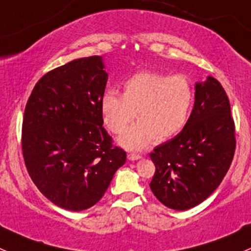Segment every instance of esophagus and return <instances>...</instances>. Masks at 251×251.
Segmentation results:
<instances>
[{
	"label": "esophagus",
	"mask_w": 251,
	"mask_h": 251,
	"mask_svg": "<svg viewBox=\"0 0 251 251\" xmlns=\"http://www.w3.org/2000/svg\"><path fill=\"white\" fill-rule=\"evenodd\" d=\"M127 158H128V160L133 161V160H138V159H141V155L140 154H136V153H130L127 155Z\"/></svg>",
	"instance_id": "1"
}]
</instances>
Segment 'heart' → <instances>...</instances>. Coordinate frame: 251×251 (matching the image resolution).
<instances>
[{
	"instance_id": "b5f03b06",
	"label": "heart",
	"mask_w": 251,
	"mask_h": 251,
	"mask_svg": "<svg viewBox=\"0 0 251 251\" xmlns=\"http://www.w3.org/2000/svg\"><path fill=\"white\" fill-rule=\"evenodd\" d=\"M194 87L186 75L142 72L124 82V95L107 90L102 96L103 119L113 133H121L136 118L140 120L121 135L119 143L142 149L156 137L168 140L186 127L194 104Z\"/></svg>"
}]
</instances>
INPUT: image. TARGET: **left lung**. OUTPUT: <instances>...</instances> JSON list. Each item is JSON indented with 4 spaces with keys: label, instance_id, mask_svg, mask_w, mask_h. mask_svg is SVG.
<instances>
[{
    "label": "left lung",
    "instance_id": "8db88e82",
    "mask_svg": "<svg viewBox=\"0 0 251 251\" xmlns=\"http://www.w3.org/2000/svg\"><path fill=\"white\" fill-rule=\"evenodd\" d=\"M235 151L228 97L209 76L196 85V102L186 127L151 153L154 196L165 206L187 210L204 201L226 176Z\"/></svg>",
    "mask_w": 251,
    "mask_h": 251
}]
</instances>
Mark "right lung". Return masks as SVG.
Listing matches in <instances>:
<instances>
[{"instance_id": "add662e5", "label": "right lung", "mask_w": 251, "mask_h": 251, "mask_svg": "<svg viewBox=\"0 0 251 251\" xmlns=\"http://www.w3.org/2000/svg\"><path fill=\"white\" fill-rule=\"evenodd\" d=\"M108 81L102 57L50 70L27 100L22 127L25 166L39 191L70 211L104 196L126 151L103 127L100 100Z\"/></svg>"}]
</instances>
